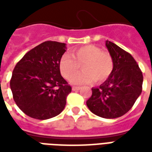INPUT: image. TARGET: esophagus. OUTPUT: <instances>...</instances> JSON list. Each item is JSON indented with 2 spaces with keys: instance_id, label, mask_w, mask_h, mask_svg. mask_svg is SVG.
<instances>
[{
  "instance_id": "obj_1",
  "label": "esophagus",
  "mask_w": 152,
  "mask_h": 152,
  "mask_svg": "<svg viewBox=\"0 0 152 152\" xmlns=\"http://www.w3.org/2000/svg\"><path fill=\"white\" fill-rule=\"evenodd\" d=\"M80 87L79 86H73L72 90L73 91H77V90H80Z\"/></svg>"
}]
</instances>
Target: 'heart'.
Wrapping results in <instances>:
<instances>
[{
    "instance_id": "1",
    "label": "heart",
    "mask_w": 152,
    "mask_h": 152,
    "mask_svg": "<svg viewBox=\"0 0 152 152\" xmlns=\"http://www.w3.org/2000/svg\"><path fill=\"white\" fill-rule=\"evenodd\" d=\"M69 54H64L59 61V69L64 78L71 79L79 71L80 66L83 71L74 76L72 83L89 84L104 81L112 74L113 60L111 54L102 51L99 47L88 45L73 50Z\"/></svg>"
}]
</instances>
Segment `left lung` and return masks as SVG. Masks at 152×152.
Wrapping results in <instances>:
<instances>
[{
    "instance_id": "obj_1",
    "label": "left lung",
    "mask_w": 152,
    "mask_h": 152,
    "mask_svg": "<svg viewBox=\"0 0 152 152\" xmlns=\"http://www.w3.org/2000/svg\"><path fill=\"white\" fill-rule=\"evenodd\" d=\"M106 46L113 60L112 72L99 87L92 88L86 104L94 114L115 119L132 108L142 93L143 76L130 53L109 40Z\"/></svg>"
}]
</instances>
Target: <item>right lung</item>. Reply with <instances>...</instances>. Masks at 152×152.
<instances>
[{"label":"right lung","mask_w":152,"mask_h":152,"mask_svg":"<svg viewBox=\"0 0 152 152\" xmlns=\"http://www.w3.org/2000/svg\"><path fill=\"white\" fill-rule=\"evenodd\" d=\"M66 44L47 40L28 51L16 64L10 89L15 103L37 120L54 117L65 107L72 87L61 76L59 61Z\"/></svg>","instance_id":"right-lung-1"}]
</instances>
